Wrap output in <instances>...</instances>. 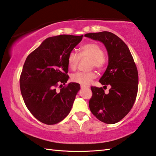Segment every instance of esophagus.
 <instances>
[{"mask_svg":"<svg viewBox=\"0 0 156 156\" xmlns=\"http://www.w3.org/2000/svg\"><path fill=\"white\" fill-rule=\"evenodd\" d=\"M80 88H81L82 89H89V87H88V86H83V85H81V86H80Z\"/></svg>","mask_w":156,"mask_h":156,"instance_id":"obj_1","label":"esophagus"}]
</instances>
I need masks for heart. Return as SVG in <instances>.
Wrapping results in <instances>:
<instances>
[{
  "instance_id": "b5f03b06",
  "label": "heart",
  "mask_w": 156,
  "mask_h": 156,
  "mask_svg": "<svg viewBox=\"0 0 156 156\" xmlns=\"http://www.w3.org/2000/svg\"><path fill=\"white\" fill-rule=\"evenodd\" d=\"M80 58H88L91 60V66L98 69L104 67L106 59L104 56L103 49L100 44L90 43L84 44L80 49V53L78 54L75 51H71L67 57V64L70 69L75 70L78 67ZM96 77V74L93 72H78L71 76V80L73 83L80 84L83 86L90 84Z\"/></svg>"
}]
</instances>
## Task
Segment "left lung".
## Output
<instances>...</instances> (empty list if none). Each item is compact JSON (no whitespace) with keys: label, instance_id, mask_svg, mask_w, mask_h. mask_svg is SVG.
<instances>
[{"label":"left lung","instance_id":"8db88e82","mask_svg":"<svg viewBox=\"0 0 156 156\" xmlns=\"http://www.w3.org/2000/svg\"><path fill=\"white\" fill-rule=\"evenodd\" d=\"M86 37L102 42L107 50L109 62L99 82L111 86L109 93L102 87H91L92 97L89 106L91 113L101 122H119L133 107L138 94V73L127 45L109 31L86 34Z\"/></svg>","mask_w":156,"mask_h":156}]
</instances>
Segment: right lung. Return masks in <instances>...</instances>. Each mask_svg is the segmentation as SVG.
Returning a JSON list of instances; mask_svg holds the SVG:
<instances>
[{"mask_svg":"<svg viewBox=\"0 0 156 156\" xmlns=\"http://www.w3.org/2000/svg\"><path fill=\"white\" fill-rule=\"evenodd\" d=\"M83 36L49 37L26 58L20 77L21 94L29 111L41 122L58 123L72 109L80 84L69 83L59 92L55 87L68 80V55Z\"/></svg>","mask_w":156,"mask_h":156,"instance_id":"right-lung-1","label":"right lung"}]
</instances>
